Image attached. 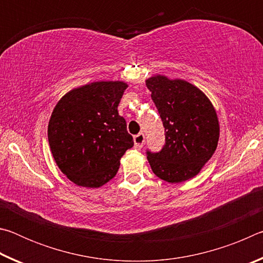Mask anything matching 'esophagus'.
Listing matches in <instances>:
<instances>
[{"mask_svg":"<svg viewBox=\"0 0 263 263\" xmlns=\"http://www.w3.org/2000/svg\"><path fill=\"white\" fill-rule=\"evenodd\" d=\"M133 141H135V148L141 149L142 145H144V142H145V135L142 132L138 133V135L133 138Z\"/></svg>","mask_w":263,"mask_h":263,"instance_id":"1","label":"esophagus"}]
</instances>
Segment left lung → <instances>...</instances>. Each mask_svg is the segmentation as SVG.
I'll list each match as a JSON object with an SVG mask.
<instances>
[{
	"mask_svg": "<svg viewBox=\"0 0 263 263\" xmlns=\"http://www.w3.org/2000/svg\"><path fill=\"white\" fill-rule=\"evenodd\" d=\"M162 119L166 144L159 153L147 152L155 175L169 183L190 180L215 153L219 121L201 89L181 79L153 75L146 80Z\"/></svg>",
	"mask_w": 263,
	"mask_h": 263,
	"instance_id": "obj_1",
	"label": "left lung"
}]
</instances>
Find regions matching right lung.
Listing matches in <instances>:
<instances>
[{
	"label": "right lung",
	"instance_id": "1",
	"mask_svg": "<svg viewBox=\"0 0 263 263\" xmlns=\"http://www.w3.org/2000/svg\"><path fill=\"white\" fill-rule=\"evenodd\" d=\"M127 87L124 81L84 84L65 94L53 109L48 144L58 167L77 185L100 188L114 179L133 146L117 110Z\"/></svg>",
	"mask_w": 263,
	"mask_h": 263
}]
</instances>
